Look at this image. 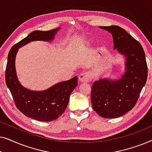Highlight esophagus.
<instances>
[{"label": "esophagus", "instance_id": "1", "mask_svg": "<svg viewBox=\"0 0 152 152\" xmlns=\"http://www.w3.org/2000/svg\"><path fill=\"white\" fill-rule=\"evenodd\" d=\"M91 80H92V77H91V74L89 72H84L83 73H81L79 76V80L81 82H89Z\"/></svg>", "mask_w": 152, "mask_h": 152}]
</instances>
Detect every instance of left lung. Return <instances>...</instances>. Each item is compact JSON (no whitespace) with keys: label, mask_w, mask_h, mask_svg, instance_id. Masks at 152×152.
<instances>
[{"label":"left lung","mask_w":152,"mask_h":152,"mask_svg":"<svg viewBox=\"0 0 152 152\" xmlns=\"http://www.w3.org/2000/svg\"><path fill=\"white\" fill-rule=\"evenodd\" d=\"M111 33L113 49L126 57L125 68L117 80L99 79L91 88L94 111L104 118H115L132 110L138 101L147 79V65L142 45L124 29L118 26H100Z\"/></svg>","instance_id":"obj_1"}]
</instances>
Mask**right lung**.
I'll list each match as a JSON object with an SVG mask.
<instances>
[{
    "label": "right lung",
    "mask_w": 152,
    "mask_h": 152,
    "mask_svg": "<svg viewBox=\"0 0 152 152\" xmlns=\"http://www.w3.org/2000/svg\"><path fill=\"white\" fill-rule=\"evenodd\" d=\"M59 28L48 31L35 30L13 45L8 54L5 70V82L17 109L25 115L42 122L57 120L65 111L70 95L77 86V77L55 84L43 91H33L24 88L18 82L15 59L18 48L34 41H51Z\"/></svg>",
    "instance_id": "right-lung-1"
}]
</instances>
